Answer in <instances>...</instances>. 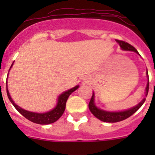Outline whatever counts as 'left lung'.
Segmentation results:
<instances>
[{
  "mask_svg": "<svg viewBox=\"0 0 155 155\" xmlns=\"http://www.w3.org/2000/svg\"><path fill=\"white\" fill-rule=\"evenodd\" d=\"M116 41L119 43L120 46L121 47V49L123 50H127V51H134L135 53H137V54H139L137 52V50L135 49L133 46H131L130 44H129L127 42H124V41L122 40H118V39H116ZM140 55V54H139ZM146 74L147 77V87H146V90H145V96L147 97V93H148V89H149V78H148V72H146ZM146 98H143L142 99V101L140 103H138L137 105L134 106V107L130 108V109H127V110L124 111H119V112H109V111H105L103 109H98L96 106L95 103H94V94L93 92L92 97H91V100H90V102L88 104V107H89L90 111L91 113L94 115L96 118H98V120H100L101 121L106 122V123H116V122H120L122 120H124L126 119L129 118L130 116H132L134 113H135L141 107L142 105L144 103Z\"/></svg>",
  "mask_w": 155,
  "mask_h": 155,
  "instance_id": "left-lung-1",
  "label": "left lung"
}]
</instances>
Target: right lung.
<instances>
[{
	"label": "right lung",
	"instance_id": "right-lung-1",
	"mask_svg": "<svg viewBox=\"0 0 155 155\" xmlns=\"http://www.w3.org/2000/svg\"><path fill=\"white\" fill-rule=\"evenodd\" d=\"M14 62L12 63V66H11L10 69L12 68V65H13ZM7 77V78H8ZM8 82V81H7ZM8 83H6V84ZM7 86V94H8V97L9 98V100L11 101V102L12 103V105L15 106L16 109L18 111L19 113H21L24 117L27 119V120H30L32 123H35V124H42V125H47V124H53L54 122H56L57 120H58L59 119L61 118V116L64 113V110H65L66 108V102H67V100H68V97L70 96V94L72 92L77 90L79 87V85H77L75 87H72L71 89L68 90V91H64L62 94H61L58 97V100H57V105L55 107L53 108L52 110L49 111V112H46V113H33V112H29V111H27L25 109H23L22 108L19 107L18 105H16L14 101L12 100V98H11V95L9 94V91L8 89V85Z\"/></svg>",
	"mask_w": 155,
	"mask_h": 155
}]
</instances>
